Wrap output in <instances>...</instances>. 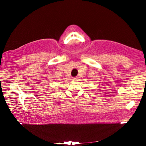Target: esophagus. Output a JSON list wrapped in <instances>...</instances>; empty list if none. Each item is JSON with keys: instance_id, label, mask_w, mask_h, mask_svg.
Listing matches in <instances>:
<instances>
[{"instance_id": "34e87169", "label": "esophagus", "mask_w": 146, "mask_h": 146, "mask_svg": "<svg viewBox=\"0 0 146 146\" xmlns=\"http://www.w3.org/2000/svg\"><path fill=\"white\" fill-rule=\"evenodd\" d=\"M72 80H74V81H75V80H77V78H76V77H73Z\"/></svg>"}]
</instances>
